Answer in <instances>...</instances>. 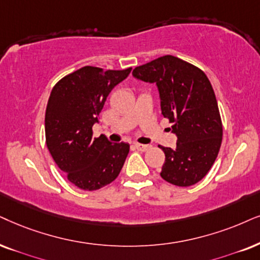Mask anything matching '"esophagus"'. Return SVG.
I'll return each mask as SVG.
<instances>
[{
	"instance_id": "obj_1",
	"label": "esophagus",
	"mask_w": 260,
	"mask_h": 260,
	"mask_svg": "<svg viewBox=\"0 0 260 260\" xmlns=\"http://www.w3.org/2000/svg\"><path fill=\"white\" fill-rule=\"evenodd\" d=\"M134 147L139 151H147L149 149H151V145H144V144H134Z\"/></svg>"
}]
</instances>
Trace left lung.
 <instances>
[{
  "instance_id": "obj_1",
  "label": "left lung",
  "mask_w": 260,
  "mask_h": 260,
  "mask_svg": "<svg viewBox=\"0 0 260 260\" xmlns=\"http://www.w3.org/2000/svg\"><path fill=\"white\" fill-rule=\"evenodd\" d=\"M133 77L156 84L164 117L173 123L177 143L160 146L166 154L160 176L188 187L199 182L215 163L222 143V121L211 83L202 70L166 55L133 70Z\"/></svg>"
}]
</instances>
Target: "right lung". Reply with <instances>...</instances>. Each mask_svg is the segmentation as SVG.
<instances>
[{"label": "right lung", "instance_id": "right-lung-1", "mask_svg": "<svg viewBox=\"0 0 260 260\" xmlns=\"http://www.w3.org/2000/svg\"><path fill=\"white\" fill-rule=\"evenodd\" d=\"M132 68L104 71L85 66L52 87L45 111V140L52 159L68 181L84 190L113 182L122 169L129 145L111 144L104 134L93 138L108 94Z\"/></svg>", "mask_w": 260, "mask_h": 260}]
</instances>
